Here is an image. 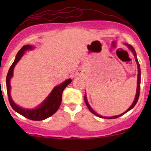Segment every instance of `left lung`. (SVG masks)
Listing matches in <instances>:
<instances>
[{
	"instance_id": "1",
	"label": "left lung",
	"mask_w": 151,
	"mask_h": 151,
	"mask_svg": "<svg viewBox=\"0 0 151 151\" xmlns=\"http://www.w3.org/2000/svg\"><path fill=\"white\" fill-rule=\"evenodd\" d=\"M125 45H126L129 47V50H131V52H132L133 55H134L135 57V60H136V62L137 63V66H138V79H137V89H136V96H135V99H134V101H133V104H131V106L129 107V109H127V110L125 112H124L123 114H120V115H118V116H111V117H106V116H101L99 115V114H98L97 113H96V112L94 111L93 110L92 108H91V106H90V105L89 104V103H88V101H87V99H86V94L85 93V95H84V101H85V104L87 106L88 109H89L90 111L91 112V113L94 114L95 116H96L99 117V118H102V119H116V118H119L121 116L124 115V114H125L126 113H127L128 111H129L131 109H132L133 107L135 106V105L136 104L137 101H138V98H139V94H140V87H141V69H140V65H139V62L138 61V59H137V55H136V51H135L134 48L132 46L130 45L129 44H125Z\"/></svg>"
}]
</instances>
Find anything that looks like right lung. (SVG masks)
I'll use <instances>...</instances> for the list:
<instances>
[{"mask_svg": "<svg viewBox=\"0 0 151 151\" xmlns=\"http://www.w3.org/2000/svg\"><path fill=\"white\" fill-rule=\"evenodd\" d=\"M33 48L34 47L30 45H24L21 49L19 50L18 52L17 53L14 62L12 64V65L10 66L9 70H8V74H7V93H8L10 104L12 108L13 109V110L18 112L20 115L23 116L24 117L30 119V120L42 121L51 116L52 115H53L58 111L60 104H61L62 92H63L64 89L67 87V86L72 82V79H67L64 82H62V84H60V85L55 86L52 91H51V93L46 98V99L38 106L37 108L32 109H24L19 106L18 105H17L13 101V100L12 99L11 96H10V87H11V86H10V81L11 79V78L13 77V70H14L15 66L16 65V64L19 62V60L23 56V55L25 54V52L27 51V50H32Z\"/></svg>", "mask_w": 151, "mask_h": 151, "instance_id": "1", "label": "right lung"}]
</instances>
